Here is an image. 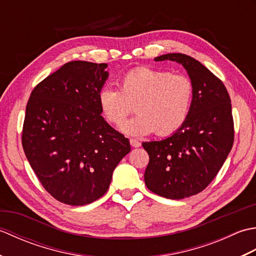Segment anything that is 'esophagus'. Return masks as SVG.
<instances>
[{
	"mask_svg": "<svg viewBox=\"0 0 256 256\" xmlns=\"http://www.w3.org/2000/svg\"><path fill=\"white\" fill-rule=\"evenodd\" d=\"M130 144H131L132 148H140V142H138V140H135V138L130 140Z\"/></svg>",
	"mask_w": 256,
	"mask_h": 256,
	"instance_id": "esophagus-1",
	"label": "esophagus"
}]
</instances>
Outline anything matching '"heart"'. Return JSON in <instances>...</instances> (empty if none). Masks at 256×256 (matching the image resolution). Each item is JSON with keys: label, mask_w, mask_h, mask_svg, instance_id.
I'll list each match as a JSON object with an SVG mask.
<instances>
[{"label": "heart", "mask_w": 256, "mask_h": 256, "mask_svg": "<svg viewBox=\"0 0 256 256\" xmlns=\"http://www.w3.org/2000/svg\"><path fill=\"white\" fill-rule=\"evenodd\" d=\"M120 90L106 86L98 96L103 116L122 124L133 111L138 116L122 125L128 135H170L180 128L192 108L194 86L187 77L150 67H138L120 80Z\"/></svg>", "instance_id": "obj_1"}]
</instances>
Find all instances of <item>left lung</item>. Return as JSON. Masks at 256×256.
I'll list each match as a JSON object with an SVG mask.
<instances>
[{"instance_id":"8db88e82","label":"left lung","mask_w":256,"mask_h":256,"mask_svg":"<svg viewBox=\"0 0 256 256\" xmlns=\"http://www.w3.org/2000/svg\"><path fill=\"white\" fill-rule=\"evenodd\" d=\"M154 60L182 64L194 86L192 108L182 126L162 140L142 143L150 155L144 180L150 192L168 199L197 194L214 180L234 140L231 100L222 81L184 54Z\"/></svg>"}]
</instances>
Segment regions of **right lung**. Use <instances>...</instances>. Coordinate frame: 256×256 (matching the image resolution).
Masks as SVG:
<instances>
[{
    "instance_id": "obj_1",
    "label": "right lung",
    "mask_w": 256,
    "mask_h": 256,
    "mask_svg": "<svg viewBox=\"0 0 256 256\" xmlns=\"http://www.w3.org/2000/svg\"><path fill=\"white\" fill-rule=\"evenodd\" d=\"M106 64L70 62L32 90L22 144L32 170L54 198L70 206L106 192L113 170L131 152L124 135L101 116Z\"/></svg>"
}]
</instances>
